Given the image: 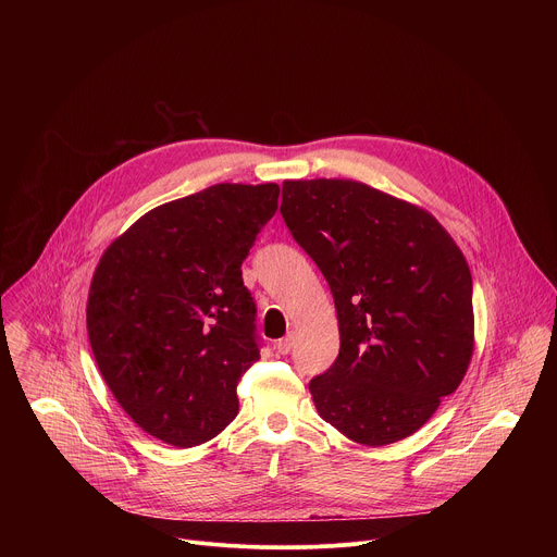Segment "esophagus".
I'll return each mask as SVG.
<instances>
[{
  "instance_id": "34e87169",
  "label": "esophagus",
  "mask_w": 557,
  "mask_h": 557,
  "mask_svg": "<svg viewBox=\"0 0 557 557\" xmlns=\"http://www.w3.org/2000/svg\"><path fill=\"white\" fill-rule=\"evenodd\" d=\"M293 344H295V335L288 333L286 337H282V339L275 344V350H277L280 355H288V352L293 350Z\"/></svg>"
}]
</instances>
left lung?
<instances>
[{
    "instance_id": "obj_1",
    "label": "left lung",
    "mask_w": 557,
    "mask_h": 557,
    "mask_svg": "<svg viewBox=\"0 0 557 557\" xmlns=\"http://www.w3.org/2000/svg\"><path fill=\"white\" fill-rule=\"evenodd\" d=\"M280 211L337 308L339 355L308 383L317 412L361 445L414 434L473 352L465 256L434 215L355 181H286Z\"/></svg>"
}]
</instances>
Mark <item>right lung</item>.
<instances>
[{
	"instance_id": "add662e5",
	"label": "right lung",
	"mask_w": 557,
	"mask_h": 557,
	"mask_svg": "<svg viewBox=\"0 0 557 557\" xmlns=\"http://www.w3.org/2000/svg\"><path fill=\"white\" fill-rule=\"evenodd\" d=\"M280 187L213 185L138 218L108 247L88 295L97 366L129 419L174 447L218 436L260 359L243 282Z\"/></svg>"
}]
</instances>
